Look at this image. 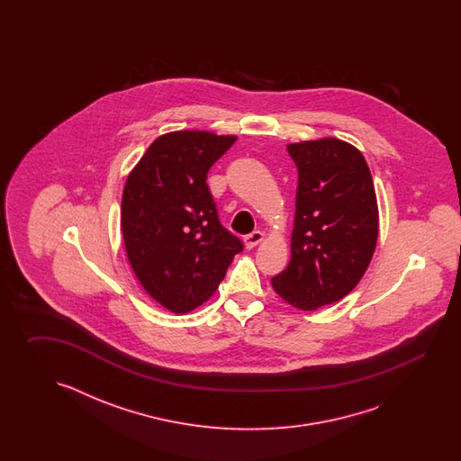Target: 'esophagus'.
<instances>
[{
    "label": "esophagus",
    "instance_id": "obj_1",
    "mask_svg": "<svg viewBox=\"0 0 461 461\" xmlns=\"http://www.w3.org/2000/svg\"><path fill=\"white\" fill-rule=\"evenodd\" d=\"M264 240V232L255 230L252 234L245 235L244 244L247 249H254L255 245L260 244Z\"/></svg>",
    "mask_w": 461,
    "mask_h": 461
}]
</instances>
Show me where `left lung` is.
I'll return each mask as SVG.
<instances>
[{
	"label": "left lung",
	"instance_id": "obj_1",
	"mask_svg": "<svg viewBox=\"0 0 461 461\" xmlns=\"http://www.w3.org/2000/svg\"><path fill=\"white\" fill-rule=\"evenodd\" d=\"M298 167L292 260L272 278L275 292L303 312L344 298L373 258L379 212L373 176L359 149L338 138L286 147Z\"/></svg>",
	"mask_w": 461,
	"mask_h": 461
}]
</instances>
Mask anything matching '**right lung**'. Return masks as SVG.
I'll return each mask as SVG.
<instances>
[{
    "mask_svg": "<svg viewBox=\"0 0 461 461\" xmlns=\"http://www.w3.org/2000/svg\"><path fill=\"white\" fill-rule=\"evenodd\" d=\"M237 137L173 131L157 138L122 197L128 260L151 298L173 313L207 302L224 280L239 237L221 224L207 173Z\"/></svg>",
    "mask_w": 461,
    "mask_h": 461,
    "instance_id": "1",
    "label": "right lung"
}]
</instances>
